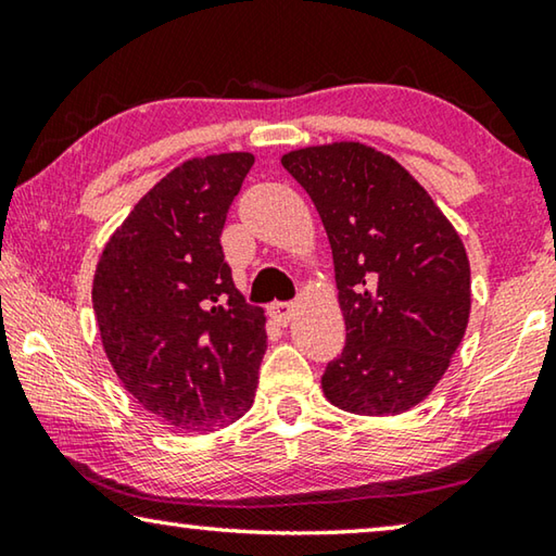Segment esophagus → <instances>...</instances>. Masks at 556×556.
<instances>
[{
  "label": "esophagus",
  "instance_id": "1",
  "mask_svg": "<svg viewBox=\"0 0 556 556\" xmlns=\"http://www.w3.org/2000/svg\"><path fill=\"white\" fill-rule=\"evenodd\" d=\"M294 312H296V306L289 304V301H277V304L269 306L271 318H275V321L281 326H287L291 318H294Z\"/></svg>",
  "mask_w": 556,
  "mask_h": 556
}]
</instances>
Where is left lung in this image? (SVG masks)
<instances>
[{"label":"left lung","instance_id":"left-lung-1","mask_svg":"<svg viewBox=\"0 0 556 556\" xmlns=\"http://www.w3.org/2000/svg\"><path fill=\"white\" fill-rule=\"evenodd\" d=\"M281 166L312 195L333 252L345 348L324 372L326 400L363 417L417 407L468 326L460 235L427 188L375 147L291 149Z\"/></svg>","mask_w":556,"mask_h":556}]
</instances>
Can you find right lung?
Masks as SVG:
<instances>
[{
    "mask_svg": "<svg viewBox=\"0 0 556 556\" xmlns=\"http://www.w3.org/2000/svg\"><path fill=\"white\" fill-rule=\"evenodd\" d=\"M250 152L193 156L139 199L92 277L100 341L119 382L174 429L215 431L255 402L267 316L223 257Z\"/></svg>",
    "mask_w": 556,
    "mask_h": 556,
    "instance_id": "obj_1",
    "label": "right lung"
}]
</instances>
